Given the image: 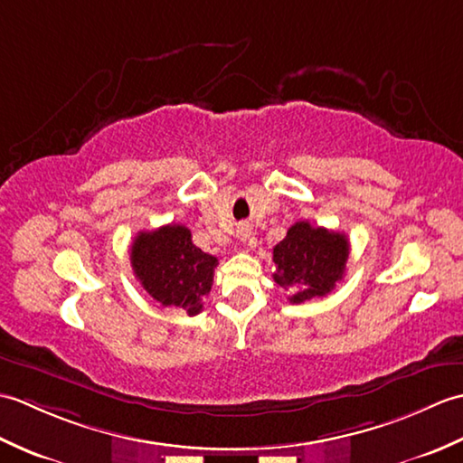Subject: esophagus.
I'll use <instances>...</instances> for the list:
<instances>
[{
    "instance_id": "34e87169",
    "label": "esophagus",
    "mask_w": 463,
    "mask_h": 463,
    "mask_svg": "<svg viewBox=\"0 0 463 463\" xmlns=\"http://www.w3.org/2000/svg\"><path fill=\"white\" fill-rule=\"evenodd\" d=\"M239 239L242 241V242H247L249 239H250V229L247 224H242V226H239Z\"/></svg>"
}]
</instances>
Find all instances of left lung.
<instances>
[{
  "mask_svg": "<svg viewBox=\"0 0 463 463\" xmlns=\"http://www.w3.org/2000/svg\"><path fill=\"white\" fill-rule=\"evenodd\" d=\"M348 254L346 234L298 221L272 250V260L277 264L272 279L284 290L292 292L288 297L292 304L326 297L342 280Z\"/></svg>",
  "mask_w": 463,
  "mask_h": 463,
  "instance_id": "obj_1",
  "label": "left lung"
}]
</instances>
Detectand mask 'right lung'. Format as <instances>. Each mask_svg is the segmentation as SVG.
Masks as SVG:
<instances>
[{
	"label": "right lung",
	"mask_w": 463,
	"mask_h": 463,
	"mask_svg": "<svg viewBox=\"0 0 463 463\" xmlns=\"http://www.w3.org/2000/svg\"><path fill=\"white\" fill-rule=\"evenodd\" d=\"M219 260L193 244L183 224L141 231L131 244V267L141 287L161 307H173L194 317L211 292Z\"/></svg>",
	"instance_id": "obj_1"
}]
</instances>
